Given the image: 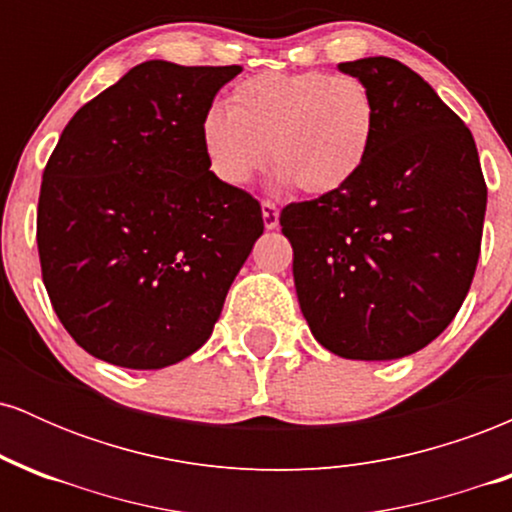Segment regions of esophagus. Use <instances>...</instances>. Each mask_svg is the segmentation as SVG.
Masks as SVG:
<instances>
[{"mask_svg": "<svg viewBox=\"0 0 512 512\" xmlns=\"http://www.w3.org/2000/svg\"><path fill=\"white\" fill-rule=\"evenodd\" d=\"M262 219L269 231H274V228L279 226V209H276V204L269 202V199H264L262 202Z\"/></svg>", "mask_w": 512, "mask_h": 512, "instance_id": "esophagus-1", "label": "esophagus"}]
</instances>
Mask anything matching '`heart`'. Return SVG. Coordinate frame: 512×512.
<instances>
[{
    "mask_svg": "<svg viewBox=\"0 0 512 512\" xmlns=\"http://www.w3.org/2000/svg\"><path fill=\"white\" fill-rule=\"evenodd\" d=\"M375 132L378 105L358 76L264 72L233 86L226 110L204 115L202 149L223 185H248L269 149L281 187L322 197L358 178Z\"/></svg>",
    "mask_w": 512,
    "mask_h": 512,
    "instance_id": "b5f03b06",
    "label": "heart"
}]
</instances>
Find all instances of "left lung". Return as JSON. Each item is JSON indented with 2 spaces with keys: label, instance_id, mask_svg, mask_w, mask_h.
<instances>
[{
  "label": "left lung",
  "instance_id": "8db88e82",
  "mask_svg": "<svg viewBox=\"0 0 512 512\" xmlns=\"http://www.w3.org/2000/svg\"><path fill=\"white\" fill-rule=\"evenodd\" d=\"M378 105L366 166L344 190L281 209L310 332L354 361L431 344L477 269L486 182L472 132L438 93L390 57L342 62Z\"/></svg>",
  "mask_w": 512,
  "mask_h": 512
}]
</instances>
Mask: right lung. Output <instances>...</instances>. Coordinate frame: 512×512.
I'll list each match as a JSON object with an SVG mask.
<instances>
[{
    "instance_id": "1",
    "label": "right lung",
    "mask_w": 512,
    "mask_h": 512,
    "mask_svg": "<svg viewBox=\"0 0 512 512\" xmlns=\"http://www.w3.org/2000/svg\"><path fill=\"white\" fill-rule=\"evenodd\" d=\"M243 67L149 60L88 101L43 173L38 255L64 330L113 366H173L211 337L262 236L260 202L209 170L202 120Z\"/></svg>"
}]
</instances>
